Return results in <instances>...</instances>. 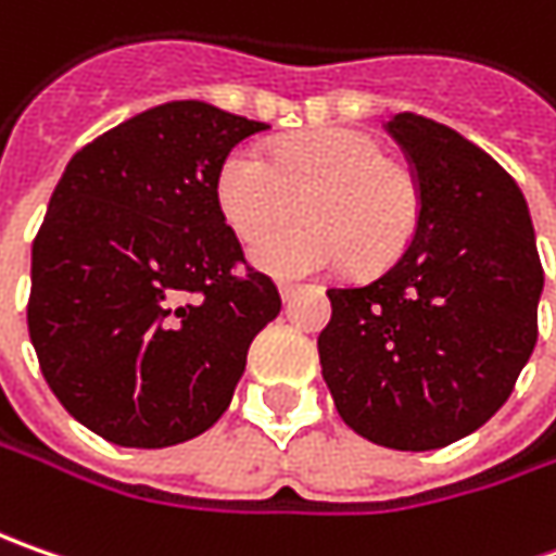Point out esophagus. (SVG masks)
<instances>
[{
	"mask_svg": "<svg viewBox=\"0 0 556 556\" xmlns=\"http://www.w3.org/2000/svg\"><path fill=\"white\" fill-rule=\"evenodd\" d=\"M278 290H281V300H285V303H290V300H293V296H296V293H300V285H290V281H281V285H278Z\"/></svg>",
	"mask_w": 556,
	"mask_h": 556,
	"instance_id": "1",
	"label": "esophagus"
}]
</instances>
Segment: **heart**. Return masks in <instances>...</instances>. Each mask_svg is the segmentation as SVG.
I'll return each instance as SVG.
<instances>
[{
	"label": "heart",
	"mask_w": 556,
	"mask_h": 556,
	"mask_svg": "<svg viewBox=\"0 0 556 556\" xmlns=\"http://www.w3.org/2000/svg\"><path fill=\"white\" fill-rule=\"evenodd\" d=\"M223 219L256 244L295 215L307 223L253 250V263L281 278L346 266L387 268L412 244L420 188L412 169L383 157V144L358 129H312L278 141L263 161L231 151L216 176Z\"/></svg>",
	"instance_id": "1"
}]
</instances>
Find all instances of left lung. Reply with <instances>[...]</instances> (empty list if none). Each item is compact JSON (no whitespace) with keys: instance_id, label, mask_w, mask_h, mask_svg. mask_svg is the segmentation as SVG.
Segmentation results:
<instances>
[{"instance_id":"left-lung-1","label":"left lung","mask_w":556,"mask_h":556,"mask_svg":"<svg viewBox=\"0 0 556 556\" xmlns=\"http://www.w3.org/2000/svg\"><path fill=\"white\" fill-rule=\"evenodd\" d=\"M387 132L420 188L412 244L380 278L331 288L321 377L346 427L399 452L480 430L539 340L545 271L523 191L473 141L395 114Z\"/></svg>"}]
</instances>
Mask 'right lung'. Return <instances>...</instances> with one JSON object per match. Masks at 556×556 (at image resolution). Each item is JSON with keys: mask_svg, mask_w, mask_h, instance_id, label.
<instances>
[{"mask_svg": "<svg viewBox=\"0 0 556 556\" xmlns=\"http://www.w3.org/2000/svg\"><path fill=\"white\" fill-rule=\"evenodd\" d=\"M266 129L166 101L67 163L33 241L27 328L58 402L101 439L163 448L201 437L281 312L216 201L231 148Z\"/></svg>", "mask_w": 556, "mask_h": 556, "instance_id": "right-lung-1", "label": "right lung"}]
</instances>
